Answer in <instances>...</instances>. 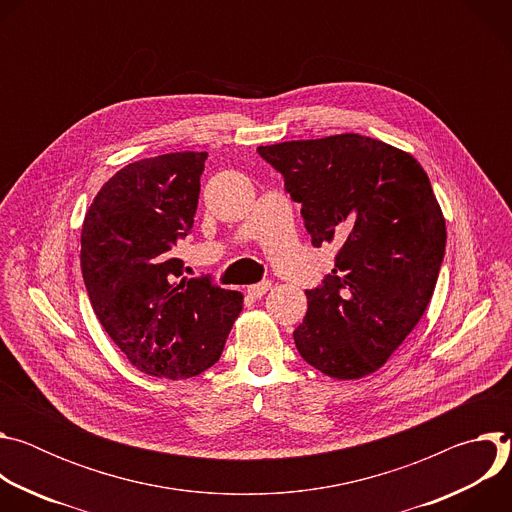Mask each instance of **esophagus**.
<instances>
[{"label":"esophagus","mask_w":512,"mask_h":512,"mask_svg":"<svg viewBox=\"0 0 512 512\" xmlns=\"http://www.w3.org/2000/svg\"><path fill=\"white\" fill-rule=\"evenodd\" d=\"M269 287H271V281L267 279V281H261V283H255V285H249L247 287V294L251 296V298H263L267 291H269Z\"/></svg>","instance_id":"obj_1"}]
</instances>
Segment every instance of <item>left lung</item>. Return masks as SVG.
<instances>
[{
  "label": "left lung",
  "mask_w": 512,
  "mask_h": 512,
  "mask_svg": "<svg viewBox=\"0 0 512 512\" xmlns=\"http://www.w3.org/2000/svg\"><path fill=\"white\" fill-rule=\"evenodd\" d=\"M302 204L312 245L338 241L294 340L332 379L379 371L417 326L446 251V221L419 162L358 133L257 148Z\"/></svg>",
  "instance_id": "left-lung-1"
}]
</instances>
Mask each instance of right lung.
<instances>
[{
	"mask_svg": "<svg viewBox=\"0 0 512 512\" xmlns=\"http://www.w3.org/2000/svg\"><path fill=\"white\" fill-rule=\"evenodd\" d=\"M206 152H176L121 168L91 202L81 269L91 306L135 369L172 381L221 358L243 294L184 277L172 247L192 225Z\"/></svg>",
	"mask_w": 512,
	"mask_h": 512,
	"instance_id": "obj_1",
	"label": "right lung"
}]
</instances>
